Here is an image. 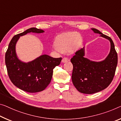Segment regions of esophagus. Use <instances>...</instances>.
I'll return each instance as SVG.
<instances>
[{
  "label": "esophagus",
  "mask_w": 121,
  "mask_h": 121,
  "mask_svg": "<svg viewBox=\"0 0 121 121\" xmlns=\"http://www.w3.org/2000/svg\"><path fill=\"white\" fill-rule=\"evenodd\" d=\"M68 58H65V57H64V58H63L62 59V63H66V62H68Z\"/></svg>",
  "instance_id": "34e87169"
}]
</instances>
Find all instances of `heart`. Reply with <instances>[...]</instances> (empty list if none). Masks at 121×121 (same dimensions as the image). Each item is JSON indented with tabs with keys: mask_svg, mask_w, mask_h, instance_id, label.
<instances>
[{
	"mask_svg": "<svg viewBox=\"0 0 121 121\" xmlns=\"http://www.w3.org/2000/svg\"><path fill=\"white\" fill-rule=\"evenodd\" d=\"M81 39V35L76 32L63 33L57 37L55 48L62 52H68L75 49Z\"/></svg>",
	"mask_w": 121,
	"mask_h": 121,
	"instance_id": "heart-1",
	"label": "heart"
}]
</instances>
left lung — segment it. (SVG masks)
<instances>
[{
    "label": "left lung",
    "mask_w": 121,
    "mask_h": 121,
    "mask_svg": "<svg viewBox=\"0 0 121 121\" xmlns=\"http://www.w3.org/2000/svg\"><path fill=\"white\" fill-rule=\"evenodd\" d=\"M100 36L110 42V51L104 60L97 62L85 58L84 48L76 52L71 59L73 65L72 81L79 92L92 94L107 88L114 78L117 65V53L112 40L96 29H91Z\"/></svg>",
    "instance_id": "8db88e82"
}]
</instances>
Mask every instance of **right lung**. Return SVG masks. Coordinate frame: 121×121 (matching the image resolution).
Returning a JSON list of instances; mask_svg holds the SVG:
<instances>
[{
  "label": "right lung",
  "mask_w": 121,
  "mask_h": 121,
  "mask_svg": "<svg viewBox=\"0 0 121 121\" xmlns=\"http://www.w3.org/2000/svg\"><path fill=\"white\" fill-rule=\"evenodd\" d=\"M41 29H29L13 37L5 53V64L11 81L16 86L25 91L35 93L44 90L50 84L53 70L60 64L62 58H53L43 55L31 62L24 63L17 56L16 44L20 36L27 33H43Z\"/></svg>",
  "instance_id": "right-lung-1"
}]
</instances>
